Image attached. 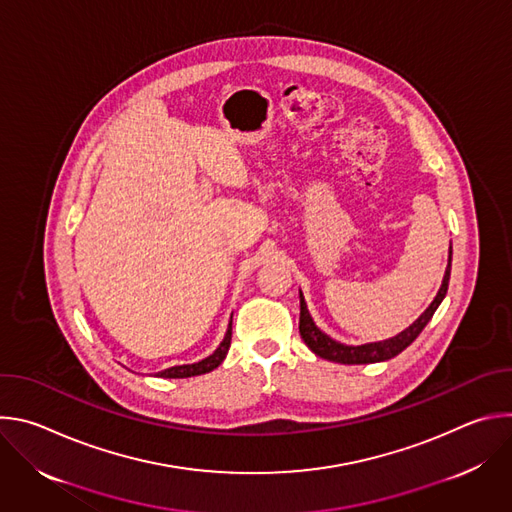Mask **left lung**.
<instances>
[{
  "instance_id": "1",
  "label": "left lung",
  "mask_w": 512,
  "mask_h": 512,
  "mask_svg": "<svg viewBox=\"0 0 512 512\" xmlns=\"http://www.w3.org/2000/svg\"><path fill=\"white\" fill-rule=\"evenodd\" d=\"M450 271H452V247H450V257H448V267H446V275L442 281L440 291L433 298V302L429 304V308L403 332H399L397 336L389 338V340H381V342H369V344H360V346H348L342 342L332 340L328 334H324L312 320L306 300L300 291V334L302 340L306 342V346L318 354L320 358L332 360V362H342V364H369V362H381V360H389L393 356H397L399 352H403L419 334L421 330L427 326V322L431 320V316L435 314L437 306L442 304V300L448 294V283H450Z\"/></svg>"
}]
</instances>
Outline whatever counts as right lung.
<instances>
[{
  "mask_svg": "<svg viewBox=\"0 0 512 512\" xmlns=\"http://www.w3.org/2000/svg\"><path fill=\"white\" fill-rule=\"evenodd\" d=\"M231 336H233V318L229 322V328H227V334H225L223 342L218 344V348L210 356H206V358H202L200 362H194V364H180V367H172V369L160 371L156 377H162V379H186V377H196V375H204V373L214 371L218 364H221L227 358V352L231 348Z\"/></svg>",
  "mask_w": 512,
  "mask_h": 512,
  "instance_id": "obj_1",
  "label": "right lung"
}]
</instances>
